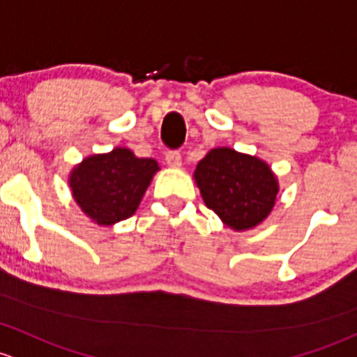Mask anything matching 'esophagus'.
Listing matches in <instances>:
<instances>
[{
    "label": "esophagus",
    "mask_w": 357,
    "mask_h": 357,
    "mask_svg": "<svg viewBox=\"0 0 357 357\" xmlns=\"http://www.w3.org/2000/svg\"><path fill=\"white\" fill-rule=\"evenodd\" d=\"M165 161H167V165L170 168H180V167H182V156H180V153H177V151L167 153V156H165Z\"/></svg>",
    "instance_id": "esophagus-1"
}]
</instances>
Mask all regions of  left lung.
<instances>
[{
    "instance_id": "left-lung-1",
    "label": "left lung",
    "mask_w": 357,
    "mask_h": 357,
    "mask_svg": "<svg viewBox=\"0 0 357 357\" xmlns=\"http://www.w3.org/2000/svg\"><path fill=\"white\" fill-rule=\"evenodd\" d=\"M192 177L204 204L234 232L261 225L270 216L280 190L277 175L266 161L227 146L208 151Z\"/></svg>"
}]
</instances>
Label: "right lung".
<instances>
[{
	"mask_svg": "<svg viewBox=\"0 0 357 357\" xmlns=\"http://www.w3.org/2000/svg\"><path fill=\"white\" fill-rule=\"evenodd\" d=\"M156 172V160L137 158L119 146L84 158L70 170L68 185L73 201L91 222L112 227L137 211Z\"/></svg>",
	"mask_w": 357,
	"mask_h": 357,
	"instance_id": "add662e5",
	"label": "right lung"
}]
</instances>
